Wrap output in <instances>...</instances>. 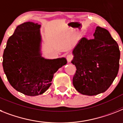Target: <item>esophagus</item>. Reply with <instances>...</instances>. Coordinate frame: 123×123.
I'll use <instances>...</instances> for the list:
<instances>
[{
	"mask_svg": "<svg viewBox=\"0 0 123 123\" xmlns=\"http://www.w3.org/2000/svg\"><path fill=\"white\" fill-rule=\"evenodd\" d=\"M66 59L69 62L71 61V60L73 59V55L72 54H68L66 55Z\"/></svg>",
	"mask_w": 123,
	"mask_h": 123,
	"instance_id": "esophagus-1",
	"label": "esophagus"
}]
</instances>
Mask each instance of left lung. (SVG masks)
Instances as JSON below:
<instances>
[{
	"mask_svg": "<svg viewBox=\"0 0 123 123\" xmlns=\"http://www.w3.org/2000/svg\"><path fill=\"white\" fill-rule=\"evenodd\" d=\"M94 38L82 37L73 51L76 68L73 83L82 94L94 96L106 91L117 76L120 51L108 30L97 27Z\"/></svg>",
	"mask_w": 123,
	"mask_h": 123,
	"instance_id": "1",
	"label": "left lung"
}]
</instances>
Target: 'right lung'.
<instances>
[{
    "instance_id": "add662e5",
    "label": "right lung",
    "mask_w": 123,
    "mask_h": 123,
    "mask_svg": "<svg viewBox=\"0 0 123 123\" xmlns=\"http://www.w3.org/2000/svg\"><path fill=\"white\" fill-rule=\"evenodd\" d=\"M41 25L32 22L17 27L3 54V68L12 87L27 96L42 94L51 85L54 74L66 64V58L41 56Z\"/></svg>"
}]
</instances>
